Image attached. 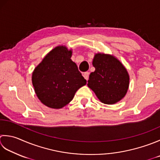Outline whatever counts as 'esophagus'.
<instances>
[{
  "instance_id": "34e87169",
  "label": "esophagus",
  "mask_w": 160,
  "mask_h": 160,
  "mask_svg": "<svg viewBox=\"0 0 160 160\" xmlns=\"http://www.w3.org/2000/svg\"><path fill=\"white\" fill-rule=\"evenodd\" d=\"M83 76H84V78H85V79L87 80H88V79H89V72H84V73H83Z\"/></svg>"
}]
</instances>
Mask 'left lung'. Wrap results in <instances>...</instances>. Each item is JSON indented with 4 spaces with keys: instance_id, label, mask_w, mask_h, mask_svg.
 I'll return each instance as SVG.
<instances>
[{
    "instance_id": "left-lung-1",
    "label": "left lung",
    "mask_w": 160,
    "mask_h": 160,
    "mask_svg": "<svg viewBox=\"0 0 160 160\" xmlns=\"http://www.w3.org/2000/svg\"><path fill=\"white\" fill-rule=\"evenodd\" d=\"M95 71L89 75L87 85L105 104H114L123 98L129 87V76L123 64L110 55L96 54Z\"/></svg>"
}]
</instances>
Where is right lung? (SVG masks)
<instances>
[{
	"mask_svg": "<svg viewBox=\"0 0 160 160\" xmlns=\"http://www.w3.org/2000/svg\"><path fill=\"white\" fill-rule=\"evenodd\" d=\"M71 51L65 46L52 49L34 69L32 81L35 93L43 104L59 109L68 104L87 80L71 59Z\"/></svg>",
	"mask_w": 160,
	"mask_h": 160,
	"instance_id": "right-lung-1",
	"label": "right lung"
}]
</instances>
